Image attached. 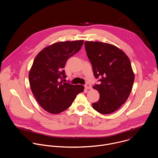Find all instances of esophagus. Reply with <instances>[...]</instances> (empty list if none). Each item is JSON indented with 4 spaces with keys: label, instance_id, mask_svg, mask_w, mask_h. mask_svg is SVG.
Listing matches in <instances>:
<instances>
[{
    "label": "esophagus",
    "instance_id": "obj_1",
    "mask_svg": "<svg viewBox=\"0 0 158 158\" xmlns=\"http://www.w3.org/2000/svg\"><path fill=\"white\" fill-rule=\"evenodd\" d=\"M91 85L89 84V83H86V84H85V88L86 89H90L91 88Z\"/></svg>",
    "mask_w": 158,
    "mask_h": 158
}]
</instances>
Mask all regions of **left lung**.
<instances>
[{
	"label": "left lung",
	"mask_w": 158,
	"mask_h": 158,
	"mask_svg": "<svg viewBox=\"0 0 158 158\" xmlns=\"http://www.w3.org/2000/svg\"><path fill=\"white\" fill-rule=\"evenodd\" d=\"M87 56L91 63L94 77L99 84L93 88L100 95L93 108L102 114H109L128 99L133 85L135 75L130 60L117 47L99 41L85 43Z\"/></svg>",
	"instance_id": "obj_1"
}]
</instances>
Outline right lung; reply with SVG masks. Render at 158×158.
Segmentation results:
<instances>
[{
  "label": "right lung",
  "mask_w": 158,
  "mask_h": 158,
  "mask_svg": "<svg viewBox=\"0 0 158 158\" xmlns=\"http://www.w3.org/2000/svg\"><path fill=\"white\" fill-rule=\"evenodd\" d=\"M83 40L58 42L48 46L36 56L29 72L31 91L47 112L59 114L68 109L84 86L63 82L68 59L78 52Z\"/></svg>",
  "instance_id": "right-lung-1"
}]
</instances>
